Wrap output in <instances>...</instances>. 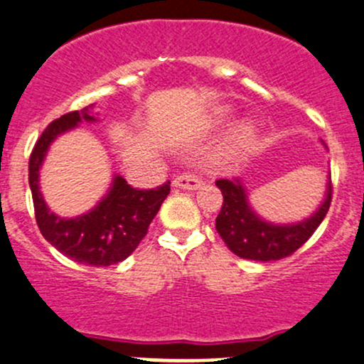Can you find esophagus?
I'll use <instances>...</instances> for the list:
<instances>
[{"instance_id": "esophagus-1", "label": "esophagus", "mask_w": 364, "mask_h": 364, "mask_svg": "<svg viewBox=\"0 0 364 364\" xmlns=\"http://www.w3.org/2000/svg\"><path fill=\"white\" fill-rule=\"evenodd\" d=\"M172 185H174L176 188L183 190H198L204 183H202V179H198L195 174H181L172 181Z\"/></svg>"}]
</instances>
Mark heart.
<instances>
[{"instance_id":"b5f03b06","label":"heart","mask_w":364,"mask_h":364,"mask_svg":"<svg viewBox=\"0 0 364 364\" xmlns=\"http://www.w3.org/2000/svg\"><path fill=\"white\" fill-rule=\"evenodd\" d=\"M251 137H252L251 125L247 124L237 125V127L230 132V136H228L227 144H225V153H227V155H237V153L246 150Z\"/></svg>"}]
</instances>
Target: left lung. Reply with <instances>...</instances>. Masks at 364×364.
<instances>
[{"label": "left lung", "instance_id": "left-lung-1", "mask_svg": "<svg viewBox=\"0 0 364 364\" xmlns=\"http://www.w3.org/2000/svg\"><path fill=\"white\" fill-rule=\"evenodd\" d=\"M216 186L223 193V205L216 218L218 233L233 255L255 262H274L293 255L316 232L331 204V178L328 176L323 202L311 216L296 223H272L251 208L240 178L218 179Z\"/></svg>", "mask_w": 364, "mask_h": 364}]
</instances>
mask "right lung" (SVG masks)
Segmentation results:
<instances>
[{"label":"right lung","instance_id":"1","mask_svg":"<svg viewBox=\"0 0 364 364\" xmlns=\"http://www.w3.org/2000/svg\"><path fill=\"white\" fill-rule=\"evenodd\" d=\"M94 105L53 120L34 144L29 159V186L41 235L64 256L90 267L124 262L139 246L160 205L171 192V183L153 190H136L120 174H113L105 197L87 213L63 218L50 211L40 190V171L52 143L82 122H97Z\"/></svg>","mask_w":364,"mask_h":364}]
</instances>
